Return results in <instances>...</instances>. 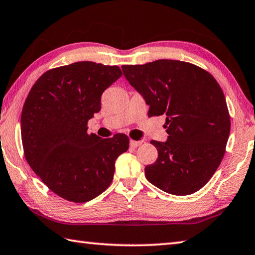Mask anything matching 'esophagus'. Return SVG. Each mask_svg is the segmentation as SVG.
Masks as SVG:
<instances>
[{"label": "esophagus", "mask_w": 255, "mask_h": 255, "mask_svg": "<svg viewBox=\"0 0 255 255\" xmlns=\"http://www.w3.org/2000/svg\"><path fill=\"white\" fill-rule=\"evenodd\" d=\"M142 143H143L142 141H134V140H131V141H129V145H131L132 147H137V146H140Z\"/></svg>", "instance_id": "obj_1"}]
</instances>
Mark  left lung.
<instances>
[{
  "label": "left lung",
  "instance_id": "obj_1",
  "mask_svg": "<svg viewBox=\"0 0 255 255\" xmlns=\"http://www.w3.org/2000/svg\"><path fill=\"white\" fill-rule=\"evenodd\" d=\"M122 70L150 107L148 117L166 115L169 136L165 142L151 141L158 156L145 166L147 181L174 195L199 191L222 161L231 128L217 80L199 66L176 60L123 65Z\"/></svg>",
  "mask_w": 255,
  "mask_h": 255
}]
</instances>
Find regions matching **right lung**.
Returning a JSON list of instances; mask_svg holds the SVG:
<instances>
[{
	"instance_id": "right-lung-1",
	"label": "right lung",
	"mask_w": 255,
	"mask_h": 255,
	"mask_svg": "<svg viewBox=\"0 0 255 255\" xmlns=\"http://www.w3.org/2000/svg\"><path fill=\"white\" fill-rule=\"evenodd\" d=\"M121 76L117 65L90 61L60 66L38 78L23 105L26 161L52 192L71 202H88L107 190L115 160L128 148L126 134L101 138L88 132L102 93Z\"/></svg>"
}]
</instances>
